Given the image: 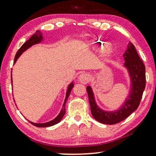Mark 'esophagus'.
I'll return each mask as SVG.
<instances>
[{
  "instance_id": "1",
  "label": "esophagus",
  "mask_w": 156,
  "mask_h": 156,
  "mask_svg": "<svg viewBox=\"0 0 156 156\" xmlns=\"http://www.w3.org/2000/svg\"><path fill=\"white\" fill-rule=\"evenodd\" d=\"M90 75L89 74V73H82L80 76H79L78 79H79V81L80 82V83H83V84H87L89 83V81L90 80Z\"/></svg>"
}]
</instances>
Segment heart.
<instances>
[{
    "label": "heart",
    "instance_id": "1",
    "mask_svg": "<svg viewBox=\"0 0 156 156\" xmlns=\"http://www.w3.org/2000/svg\"><path fill=\"white\" fill-rule=\"evenodd\" d=\"M110 51H111V48H110L109 46H107L106 48H105V52H106V53H109Z\"/></svg>",
    "mask_w": 156,
    "mask_h": 156
}]
</instances>
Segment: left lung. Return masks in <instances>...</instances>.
<instances>
[{
	"label": "left lung",
	"instance_id": "1",
	"mask_svg": "<svg viewBox=\"0 0 156 156\" xmlns=\"http://www.w3.org/2000/svg\"><path fill=\"white\" fill-rule=\"evenodd\" d=\"M123 57L125 60V66L127 67L131 78L132 88L128 99L119 110L114 112H107L100 109L95 102L91 87H87L91 114L95 119L102 124L115 125L121 122L137 109L140 103L146 85L145 66L131 42H129Z\"/></svg>",
	"mask_w": 156,
	"mask_h": 156
}]
</instances>
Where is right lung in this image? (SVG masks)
Masks as SVG:
<instances>
[{"instance_id": "add662e5", "label": "right lung", "mask_w": 156, "mask_h": 156, "mask_svg": "<svg viewBox=\"0 0 156 156\" xmlns=\"http://www.w3.org/2000/svg\"><path fill=\"white\" fill-rule=\"evenodd\" d=\"M42 39H43V36H42V34L40 32V31H36V33L34 34V35L31 36L27 41H26L25 43L23 44L22 46H21L20 48L18 49V51H17L16 54L15 58H14V63L16 62V60L18 58V57H19L20 55L23 54V52H24L25 50H27L28 48H30V47L34 45V44L40 43V42L42 41ZM11 80L12 82V78H11ZM73 87V83H72L68 87L67 94H66V98H65L64 104H63V105H62V109L61 110V112H60L59 115H58L57 117L55 118V119H54L51 121H50V122H46V123H42V124L34 123V122H30V121H29V122H30L31 124H32L33 125L37 126V127H47V126H53V125H56V124H57V123H58L60 121L62 120V117L65 115L66 102H67V100L69 96L70 92H71V91H72Z\"/></svg>"}]
</instances>
